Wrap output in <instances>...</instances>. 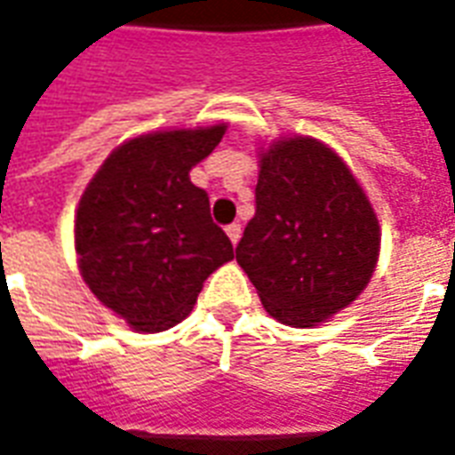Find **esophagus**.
Masks as SVG:
<instances>
[{"label": "esophagus", "instance_id": "1", "mask_svg": "<svg viewBox=\"0 0 455 455\" xmlns=\"http://www.w3.org/2000/svg\"><path fill=\"white\" fill-rule=\"evenodd\" d=\"M227 236L231 238V243L236 246L238 241H241V224L238 221H234V224H228L227 227Z\"/></svg>", "mask_w": 455, "mask_h": 455}]
</instances>
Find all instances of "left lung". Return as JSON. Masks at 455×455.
<instances>
[{
	"label": "left lung",
	"instance_id": "left-lung-1",
	"mask_svg": "<svg viewBox=\"0 0 455 455\" xmlns=\"http://www.w3.org/2000/svg\"><path fill=\"white\" fill-rule=\"evenodd\" d=\"M378 253V217L334 150L292 136L260 153L256 214L236 260L267 315L287 326L322 324L365 290Z\"/></svg>",
	"mask_w": 455,
	"mask_h": 455
}]
</instances>
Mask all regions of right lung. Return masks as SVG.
Instances as JSON below:
<instances>
[{
  "instance_id": "right-lung-1",
  "label": "right lung",
  "mask_w": 455,
  "mask_h": 455,
  "mask_svg": "<svg viewBox=\"0 0 455 455\" xmlns=\"http://www.w3.org/2000/svg\"><path fill=\"white\" fill-rule=\"evenodd\" d=\"M227 124L121 143L80 197L75 251L92 295L136 331H165L192 312L204 280L234 258L189 170Z\"/></svg>"
}]
</instances>
